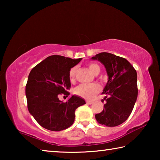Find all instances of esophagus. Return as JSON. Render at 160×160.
Segmentation results:
<instances>
[{
  "label": "esophagus",
  "mask_w": 160,
  "mask_h": 160,
  "mask_svg": "<svg viewBox=\"0 0 160 160\" xmlns=\"http://www.w3.org/2000/svg\"><path fill=\"white\" fill-rule=\"evenodd\" d=\"M86 103H87V104H91L92 103V101H89V100H87Z\"/></svg>",
  "instance_id": "obj_1"
}]
</instances>
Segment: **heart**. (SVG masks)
Instances as JSON below:
<instances>
[{
  "instance_id": "heart-1",
  "label": "heart",
  "mask_w": 160,
  "mask_h": 160,
  "mask_svg": "<svg viewBox=\"0 0 160 160\" xmlns=\"http://www.w3.org/2000/svg\"><path fill=\"white\" fill-rule=\"evenodd\" d=\"M88 66L90 71L93 74H98L100 70L99 65L94 63L88 64ZM78 68L76 66L72 67L69 71V78L70 80H73L75 74H76ZM99 91V86L96 83L92 84H81L75 88L74 93L77 95L82 97L85 99H91Z\"/></svg>"
}]
</instances>
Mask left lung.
Segmentation results:
<instances>
[{
  "label": "left lung",
  "instance_id": "1",
  "mask_svg": "<svg viewBox=\"0 0 160 160\" xmlns=\"http://www.w3.org/2000/svg\"><path fill=\"white\" fill-rule=\"evenodd\" d=\"M104 65L108 81L103 90L106 94L104 109L95 115L102 125L113 127L123 123L129 117L138 97L137 72L126 58L102 52L92 57Z\"/></svg>",
  "mask_w": 160,
  "mask_h": 160
}]
</instances>
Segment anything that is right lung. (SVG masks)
<instances>
[{
  "label": "right lung",
  "instance_id": "add662e5",
  "mask_svg": "<svg viewBox=\"0 0 160 160\" xmlns=\"http://www.w3.org/2000/svg\"><path fill=\"white\" fill-rule=\"evenodd\" d=\"M81 60L50 56L29 72L25 89L28 108L43 128L52 131L68 128L74 122L75 109L85 104L78 96L72 95L66 102L60 101L58 97L70 94L69 71Z\"/></svg>",
  "mask_w": 160,
  "mask_h": 160
}]
</instances>
